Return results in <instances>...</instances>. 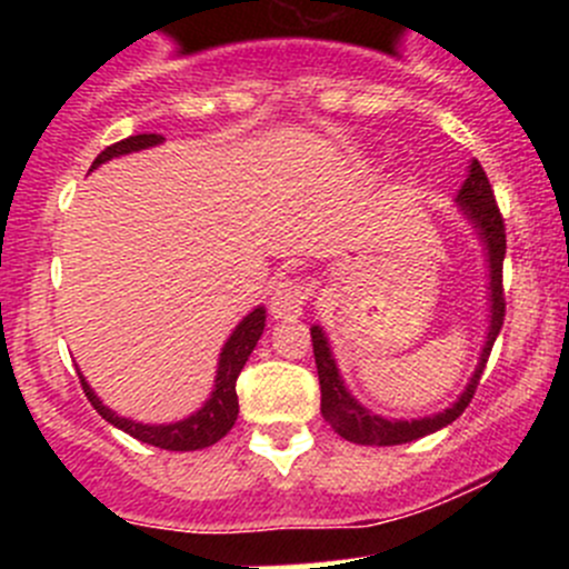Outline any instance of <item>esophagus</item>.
<instances>
[{"mask_svg": "<svg viewBox=\"0 0 569 569\" xmlns=\"http://www.w3.org/2000/svg\"><path fill=\"white\" fill-rule=\"evenodd\" d=\"M311 283L300 278H286L274 286L272 300H269V308H272L274 319H297L306 311L308 300H311Z\"/></svg>", "mask_w": 569, "mask_h": 569, "instance_id": "1", "label": "esophagus"}]
</instances>
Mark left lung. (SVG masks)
I'll return each instance as SVG.
<instances>
[{
    "label": "left lung",
    "mask_w": 569,
    "mask_h": 569,
    "mask_svg": "<svg viewBox=\"0 0 569 569\" xmlns=\"http://www.w3.org/2000/svg\"><path fill=\"white\" fill-rule=\"evenodd\" d=\"M457 203L465 211V217L470 220V226L479 233L481 244L487 250V267H490V327H487V341L481 347L479 366H476L473 377L465 386L460 399L451 407H446L443 412H435L429 418H412V421H388V418L375 416L371 410H366L352 393L343 386L341 375H338L336 358L330 352V343H327L325 330L319 325L311 327V341H313V358H317V371H319V388H321V416L325 421L341 435L343 440L358 446H399V443H412V440L423 438V435H432L438 429L449 427L451 421L462 416L465 407L473 399L476 388H479L481 371H485L487 358H490V349L496 343L498 332L503 327V317H507V300H503V256H507V228H503L501 209L496 203V194H492L490 181H487L485 168L479 162H470L468 178H465L460 194H457Z\"/></svg>",
    "instance_id": "obj_1"
}]
</instances>
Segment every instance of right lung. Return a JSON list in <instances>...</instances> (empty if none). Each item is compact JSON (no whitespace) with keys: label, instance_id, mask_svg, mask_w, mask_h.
<instances>
[{"label":"right lung","instance_id":"right-lung-1","mask_svg":"<svg viewBox=\"0 0 569 569\" xmlns=\"http://www.w3.org/2000/svg\"><path fill=\"white\" fill-rule=\"evenodd\" d=\"M162 140H164L162 134L126 137V140L104 148V151L96 157V162L90 164V170H96L99 164L109 162V159L123 157V153H134V151H142V148L159 146ZM263 321H267V311H263L261 306L239 321L237 330L231 332V338H228L226 347H222V352H220V363H217V377H214V391H211L209 401H206L198 412H192V416L183 418V421L140 423V421H131V418H120L118 412H112L109 407H104V401L93 393V388L84 382L82 375H79V382H82L84 396H88L90 405L96 407V412H99L104 421L112 423V427L123 429L126 435H131V438L140 440V443L157 446V449H168V451L206 449V446H214L217 440L226 438V435L231 432L233 423H237V416H239L237 377L242 375L252 347H256L258 338H261Z\"/></svg>","mask_w":569,"mask_h":569}]
</instances>
